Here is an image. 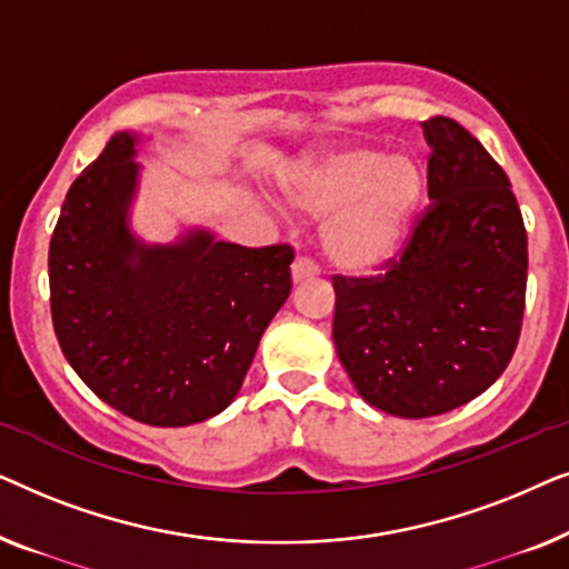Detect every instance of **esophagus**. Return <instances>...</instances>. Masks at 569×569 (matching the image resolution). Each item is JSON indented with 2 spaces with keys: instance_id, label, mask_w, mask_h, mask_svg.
Masks as SVG:
<instances>
[{
  "instance_id": "obj_1",
  "label": "esophagus",
  "mask_w": 569,
  "mask_h": 569,
  "mask_svg": "<svg viewBox=\"0 0 569 569\" xmlns=\"http://www.w3.org/2000/svg\"><path fill=\"white\" fill-rule=\"evenodd\" d=\"M318 274V267L313 261L308 259V256H298L292 263V282H306V279H313Z\"/></svg>"
}]
</instances>
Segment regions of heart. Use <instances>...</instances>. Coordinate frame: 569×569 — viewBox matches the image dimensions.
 I'll return each mask as SVG.
<instances>
[{"label":"heart","instance_id":"1","mask_svg":"<svg viewBox=\"0 0 569 569\" xmlns=\"http://www.w3.org/2000/svg\"><path fill=\"white\" fill-rule=\"evenodd\" d=\"M425 193V170L407 152L347 147L302 162L284 183L298 214L323 220L326 259L372 271L399 251Z\"/></svg>","mask_w":569,"mask_h":569}]
</instances>
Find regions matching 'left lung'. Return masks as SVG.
<instances>
[{
	"instance_id": "left-lung-1",
	"label": "left lung",
	"mask_w": 569,
	"mask_h": 569,
	"mask_svg": "<svg viewBox=\"0 0 569 569\" xmlns=\"http://www.w3.org/2000/svg\"><path fill=\"white\" fill-rule=\"evenodd\" d=\"M427 197L409 246L370 279L333 277V345L357 393L403 419L485 393L516 352L528 240L516 193L477 137L422 121Z\"/></svg>"
}]
</instances>
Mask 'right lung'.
<instances>
[{"mask_svg":"<svg viewBox=\"0 0 569 569\" xmlns=\"http://www.w3.org/2000/svg\"><path fill=\"white\" fill-rule=\"evenodd\" d=\"M139 134L119 131L69 189L49 248L59 347L98 399L186 427L236 399L261 333L290 298V246L243 248L207 228L176 243L131 230Z\"/></svg>","mask_w":569,"mask_h":569,"instance_id":"add662e5","label":"right lung"}]
</instances>
